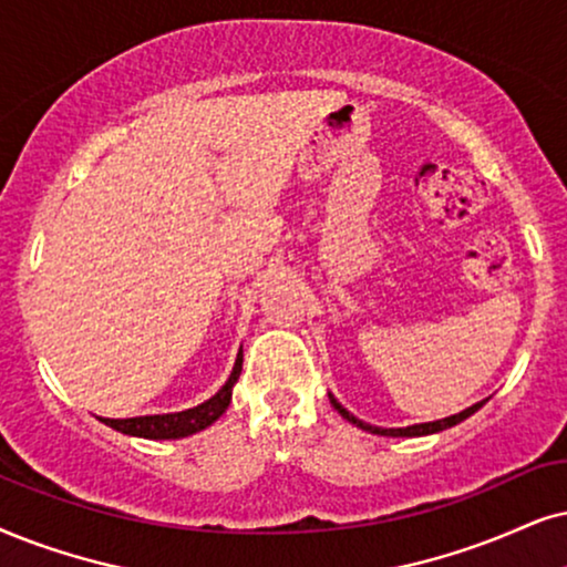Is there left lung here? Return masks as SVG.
<instances>
[{"mask_svg": "<svg viewBox=\"0 0 567 567\" xmlns=\"http://www.w3.org/2000/svg\"><path fill=\"white\" fill-rule=\"evenodd\" d=\"M332 400V405H334V411L342 415V419H348L350 424H355L358 429H363V432H371V434H382V436H424V434H434V432H442V429H450V426H455V424H461V421H465L468 419L471 413H476L478 408H482L486 400H482V403H476V405H471V408H465V411H461V413H455V415H447V419H442V421H429V424H415V426H405V429H379V426H371V424H363V421H358L353 413H348L346 408H342L340 403H337L334 398H329Z\"/></svg>", "mask_w": 567, "mask_h": 567, "instance_id": "left-lung-1", "label": "left lung"}]
</instances>
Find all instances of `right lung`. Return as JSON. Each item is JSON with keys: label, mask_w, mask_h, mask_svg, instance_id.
<instances>
[{"label": "right lung", "mask_w": 567, "mask_h": 567, "mask_svg": "<svg viewBox=\"0 0 567 567\" xmlns=\"http://www.w3.org/2000/svg\"><path fill=\"white\" fill-rule=\"evenodd\" d=\"M240 369H243V353H238L233 374L217 395L196 408H188V411L164 413V415H138V419H102V421L106 426L117 429V432L146 436V440H177V436L196 434L200 429L214 424V421L227 411V405H230V398H233V386L240 377Z\"/></svg>", "instance_id": "1"}]
</instances>
